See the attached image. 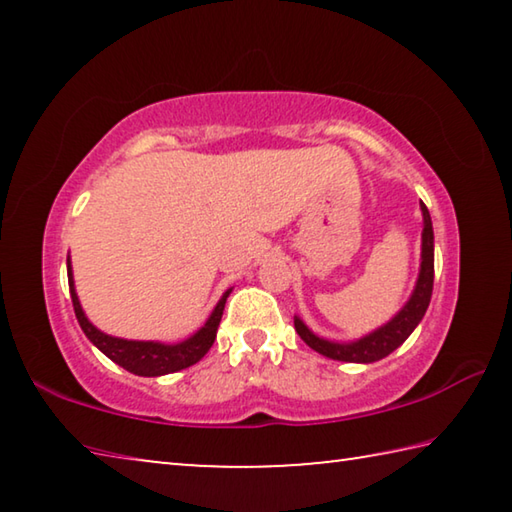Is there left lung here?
<instances>
[{
	"instance_id": "left-lung-1",
	"label": "left lung",
	"mask_w": 512,
	"mask_h": 512,
	"mask_svg": "<svg viewBox=\"0 0 512 512\" xmlns=\"http://www.w3.org/2000/svg\"><path fill=\"white\" fill-rule=\"evenodd\" d=\"M422 219H424V230H422V264H420V275L418 284H415V291L411 300L406 302L404 309L397 314L391 323L379 327L377 332H372L363 339L354 343H332L325 339H318L314 332H309L307 325L302 323L300 318L293 320L296 323V332L300 339L305 341L311 350H316L323 357L336 359V361H350V363H372L379 361L391 354L393 350L400 348V345L409 339L411 332L427 311L431 302V291H433V228H431V216L427 205L420 203Z\"/></svg>"
}]
</instances>
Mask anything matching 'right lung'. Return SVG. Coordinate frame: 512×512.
Returning a JSON list of instances; mask_svg holds the SVG:
<instances>
[{
  "instance_id": "right-lung-1",
  "label": "right lung",
  "mask_w": 512,
  "mask_h": 512,
  "mask_svg": "<svg viewBox=\"0 0 512 512\" xmlns=\"http://www.w3.org/2000/svg\"><path fill=\"white\" fill-rule=\"evenodd\" d=\"M67 280H69V296H72L74 314L79 318V325L85 332V336L97 345V348L106 354L110 361L119 363L121 368L133 372V375L140 377H160L169 375V372H178L183 368L194 366L196 361H201L207 350L212 348L216 339V329H219L225 298L230 296V291H225V296L219 300V305L214 307L212 316L207 318V323L198 329V332L183 343L176 345H164V343H153V341H126V339H115V336H108L99 332L88 318H85L81 302L76 298L74 291V280H72V268H69L67 259Z\"/></svg>"
}]
</instances>
